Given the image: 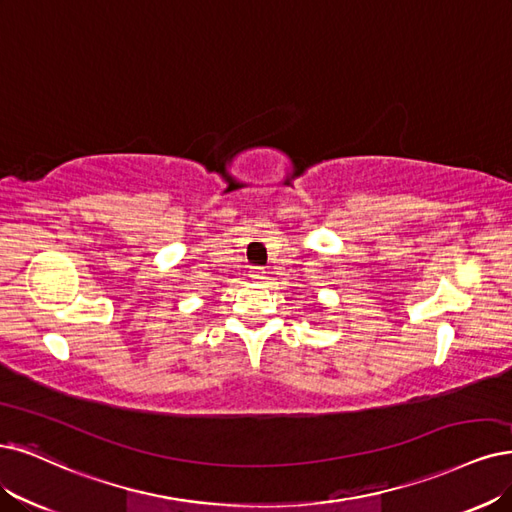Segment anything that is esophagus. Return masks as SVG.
I'll return each mask as SVG.
<instances>
[{"mask_svg": "<svg viewBox=\"0 0 512 512\" xmlns=\"http://www.w3.org/2000/svg\"><path fill=\"white\" fill-rule=\"evenodd\" d=\"M249 276H251L253 280H263V278H266V272H263V268H261V266H251Z\"/></svg>", "mask_w": 512, "mask_h": 512, "instance_id": "1", "label": "esophagus"}]
</instances>
